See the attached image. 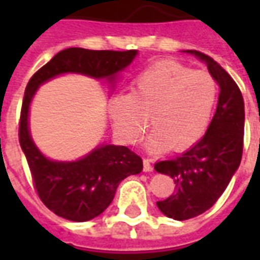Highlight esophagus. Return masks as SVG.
Here are the masks:
<instances>
[{
	"label": "esophagus",
	"mask_w": 260,
	"mask_h": 260,
	"mask_svg": "<svg viewBox=\"0 0 260 260\" xmlns=\"http://www.w3.org/2000/svg\"><path fill=\"white\" fill-rule=\"evenodd\" d=\"M143 170H145V171H147V173L153 171V166H152V163H150V160H149V158H143Z\"/></svg>",
	"instance_id": "esophagus-1"
}]
</instances>
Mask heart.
Returning a JSON list of instances; mask_svg holds the SVG:
<instances>
[{"label":"heart","mask_w":260,"mask_h":260,"mask_svg":"<svg viewBox=\"0 0 260 260\" xmlns=\"http://www.w3.org/2000/svg\"><path fill=\"white\" fill-rule=\"evenodd\" d=\"M216 100L217 85L210 75L163 61L142 71L131 93H118L110 100V115L128 142L143 135L150 117L154 131L147 147L153 152L169 147L181 152L206 132Z\"/></svg>","instance_id":"1"}]
</instances>
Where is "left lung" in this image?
<instances>
[{
  "label": "left lung",
  "instance_id": "left-lung-1",
  "mask_svg": "<svg viewBox=\"0 0 260 260\" xmlns=\"http://www.w3.org/2000/svg\"><path fill=\"white\" fill-rule=\"evenodd\" d=\"M205 61L220 86L216 113L207 132L188 152L154 164V170L174 180L173 195L157 202L160 212L174 220H188L217 202L238 169L244 149L245 110L238 85L221 65L206 54L188 50Z\"/></svg>",
  "mask_w": 260,
  "mask_h": 260
}]
</instances>
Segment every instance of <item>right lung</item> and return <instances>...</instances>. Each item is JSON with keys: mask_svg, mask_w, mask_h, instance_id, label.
Wrapping results in <instances>:
<instances>
[{"mask_svg": "<svg viewBox=\"0 0 260 260\" xmlns=\"http://www.w3.org/2000/svg\"><path fill=\"white\" fill-rule=\"evenodd\" d=\"M136 50H86L72 47L59 51L29 80L22 102L19 143L30 169L40 201L59 217L87 221L102 214L111 203L115 189L128 175L139 174L142 158L126 146L106 145L72 163L51 161L37 150L29 135L27 114L31 97L43 82L65 72L114 79L135 58Z\"/></svg>", "mask_w": 260, "mask_h": 260, "instance_id": "right-lung-1", "label": "right lung"}]
</instances>
